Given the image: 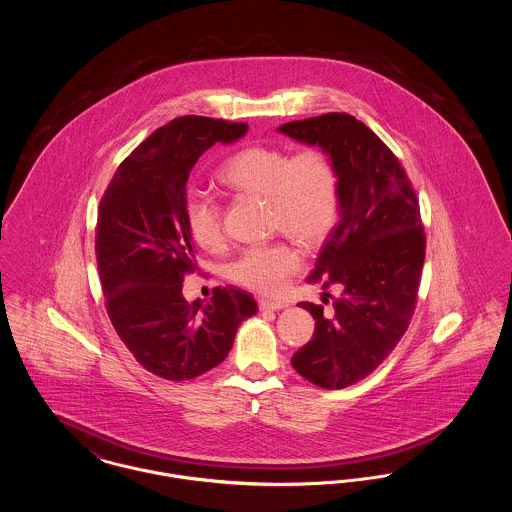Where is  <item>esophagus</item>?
I'll return each instance as SVG.
<instances>
[{
    "label": "esophagus",
    "mask_w": 512,
    "mask_h": 512,
    "mask_svg": "<svg viewBox=\"0 0 512 512\" xmlns=\"http://www.w3.org/2000/svg\"><path fill=\"white\" fill-rule=\"evenodd\" d=\"M259 307H261V311H280V309L286 307V303H282V301H272V299H261V301H259Z\"/></svg>",
    "instance_id": "34e87169"
}]
</instances>
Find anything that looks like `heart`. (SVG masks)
Wrapping results in <instances>:
<instances>
[{"label": "heart", "mask_w": 512, "mask_h": 512, "mask_svg": "<svg viewBox=\"0 0 512 512\" xmlns=\"http://www.w3.org/2000/svg\"><path fill=\"white\" fill-rule=\"evenodd\" d=\"M224 188L267 197L270 222L299 244H320L340 215V174L332 157L305 147L290 155L272 146H247L230 155L217 171ZM186 224L195 244L207 251L224 245L219 205L203 195H188ZM301 253L290 242L251 245L228 267V278L257 293H278L297 268Z\"/></svg>", "instance_id": "heart-1"}]
</instances>
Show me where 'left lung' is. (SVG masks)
<instances>
[{
	"instance_id": "left-lung-1",
	"label": "left lung",
	"mask_w": 512,
	"mask_h": 512,
	"mask_svg": "<svg viewBox=\"0 0 512 512\" xmlns=\"http://www.w3.org/2000/svg\"><path fill=\"white\" fill-rule=\"evenodd\" d=\"M278 132L326 151L340 174V222L317 257L309 284L338 286L332 301L299 303L311 311L313 340L292 365L318 388L343 390L374 372L413 318L426 255V236L411 180L365 122L326 113L286 122Z\"/></svg>"
}]
</instances>
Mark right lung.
Listing matches in <instances>:
<instances>
[{
	"label": "right lung",
	"instance_id": "add662e5",
	"mask_svg": "<svg viewBox=\"0 0 512 512\" xmlns=\"http://www.w3.org/2000/svg\"><path fill=\"white\" fill-rule=\"evenodd\" d=\"M247 132L245 122L186 115L157 128L115 172L99 203L96 259L105 309L134 359L180 382L220 365L238 326L259 307L251 293L217 288L188 303L182 282L195 270L186 224V182L197 159Z\"/></svg>",
	"mask_w": 512,
	"mask_h": 512
}]
</instances>
